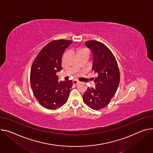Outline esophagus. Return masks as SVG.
I'll return each mask as SVG.
<instances>
[{"label":"esophagus","mask_w":153,"mask_h":153,"mask_svg":"<svg viewBox=\"0 0 153 153\" xmlns=\"http://www.w3.org/2000/svg\"><path fill=\"white\" fill-rule=\"evenodd\" d=\"M73 84L74 85H77L78 84H79V82L78 81V80H73Z\"/></svg>","instance_id":"obj_1"}]
</instances>
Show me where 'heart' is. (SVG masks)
<instances>
[{
  "label": "heart",
  "instance_id": "obj_1",
  "mask_svg": "<svg viewBox=\"0 0 153 153\" xmlns=\"http://www.w3.org/2000/svg\"><path fill=\"white\" fill-rule=\"evenodd\" d=\"M84 49H82V50H84Z\"/></svg>",
  "mask_w": 153,
  "mask_h": 153
}]
</instances>
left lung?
Listing matches in <instances>:
<instances>
[{
	"instance_id": "1",
	"label": "left lung",
	"mask_w": 153,
	"mask_h": 153,
	"mask_svg": "<svg viewBox=\"0 0 153 153\" xmlns=\"http://www.w3.org/2000/svg\"><path fill=\"white\" fill-rule=\"evenodd\" d=\"M85 44L93 52L92 70L97 76L93 78L95 87H88L83 100L91 108L98 110L106 107L115 95L120 82V71L115 56L105 45L95 40Z\"/></svg>"
}]
</instances>
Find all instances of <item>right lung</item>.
Masks as SVG:
<instances>
[{
  "label": "right lung",
  "instance_id": "right-lung-1",
  "mask_svg": "<svg viewBox=\"0 0 153 153\" xmlns=\"http://www.w3.org/2000/svg\"><path fill=\"white\" fill-rule=\"evenodd\" d=\"M72 43L62 39L51 41L39 51L32 63L31 87L36 99L46 108L57 109L68 100L73 81L59 82L56 73L63 69L62 55Z\"/></svg>",
  "mask_w": 153,
  "mask_h": 153
}]
</instances>
